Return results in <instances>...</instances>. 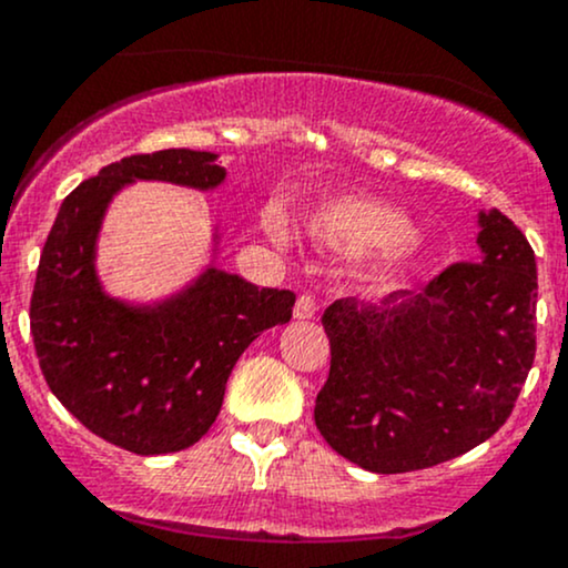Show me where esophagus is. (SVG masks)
<instances>
[{"label":"esophagus","mask_w":568,"mask_h":568,"mask_svg":"<svg viewBox=\"0 0 568 568\" xmlns=\"http://www.w3.org/2000/svg\"><path fill=\"white\" fill-rule=\"evenodd\" d=\"M315 312H317L315 293H310V291L298 293L296 306H293V315H296V321H312V317H315Z\"/></svg>","instance_id":"obj_1"}]
</instances>
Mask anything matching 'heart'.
<instances>
[{
	"label": "heart",
	"instance_id": "b5f03b06",
	"mask_svg": "<svg viewBox=\"0 0 568 568\" xmlns=\"http://www.w3.org/2000/svg\"><path fill=\"white\" fill-rule=\"evenodd\" d=\"M317 243L344 253H363L379 247V266L395 270L416 256V243L410 237L408 219L387 202L347 194L321 207L310 221Z\"/></svg>",
	"mask_w": 568,
	"mask_h": 568
}]
</instances>
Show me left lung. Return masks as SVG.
I'll use <instances>...</instances> for the list:
<instances>
[{"label": "left lung", "mask_w": 568, "mask_h": 568, "mask_svg": "<svg viewBox=\"0 0 568 568\" xmlns=\"http://www.w3.org/2000/svg\"><path fill=\"white\" fill-rule=\"evenodd\" d=\"M480 262L422 293L325 310L331 371L315 403L328 446L371 473L425 470L491 438L537 352V258L505 213H480Z\"/></svg>", "instance_id": "1"}]
</instances>
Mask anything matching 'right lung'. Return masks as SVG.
I'll use <instances>...</instances> for the list:
<instances>
[{
    "label": "right lung",
    "instance_id": "right-lung-1",
    "mask_svg": "<svg viewBox=\"0 0 568 568\" xmlns=\"http://www.w3.org/2000/svg\"><path fill=\"white\" fill-rule=\"evenodd\" d=\"M224 175L216 154L192 149L112 162L63 200L39 256L29 317L44 382L90 433L125 452L197 443L247 344L291 321L296 293L216 266L158 306H128L101 291L95 237L116 189L135 179L213 189Z\"/></svg>",
    "mask_w": 568,
    "mask_h": 568
}]
</instances>
